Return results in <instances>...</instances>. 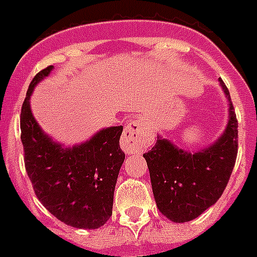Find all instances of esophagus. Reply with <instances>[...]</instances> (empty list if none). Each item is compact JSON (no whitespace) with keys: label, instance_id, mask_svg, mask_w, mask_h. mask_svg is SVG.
Returning <instances> with one entry per match:
<instances>
[{"label":"esophagus","instance_id":"34e87169","mask_svg":"<svg viewBox=\"0 0 257 257\" xmlns=\"http://www.w3.org/2000/svg\"><path fill=\"white\" fill-rule=\"evenodd\" d=\"M150 135L142 120L135 118L125 125L124 133L121 137V148L126 154H137L143 152L150 146Z\"/></svg>","mask_w":257,"mask_h":257}]
</instances>
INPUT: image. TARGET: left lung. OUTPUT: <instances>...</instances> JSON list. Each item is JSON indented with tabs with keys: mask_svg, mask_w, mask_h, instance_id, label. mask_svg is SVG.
Returning <instances> with one entry per match:
<instances>
[{
	"mask_svg": "<svg viewBox=\"0 0 257 257\" xmlns=\"http://www.w3.org/2000/svg\"><path fill=\"white\" fill-rule=\"evenodd\" d=\"M220 82L229 99V121L214 144L190 154L158 137L152 150L144 154L156 206L174 222L194 220L214 205L236 163L238 122L228 87Z\"/></svg>",
	"mask_w": 257,
	"mask_h": 257,
	"instance_id": "left-lung-1",
	"label": "left lung"
}]
</instances>
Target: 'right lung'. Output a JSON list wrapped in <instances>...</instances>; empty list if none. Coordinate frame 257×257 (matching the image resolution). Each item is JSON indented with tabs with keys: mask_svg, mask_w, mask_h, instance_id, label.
<instances>
[{
	"mask_svg": "<svg viewBox=\"0 0 257 257\" xmlns=\"http://www.w3.org/2000/svg\"><path fill=\"white\" fill-rule=\"evenodd\" d=\"M37 72L20 115L25 170L43 206L64 224L97 229L111 215L117 176L125 159L120 148L122 126L99 131L89 142L62 148L43 133L29 107L33 87L51 72Z\"/></svg>",
	"mask_w": 257,
	"mask_h": 257,
	"instance_id": "1",
	"label": "right lung"
}]
</instances>
